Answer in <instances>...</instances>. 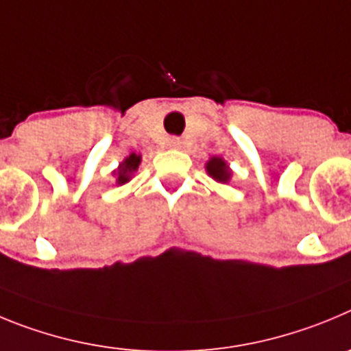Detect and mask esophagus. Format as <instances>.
<instances>
[{"label":"esophagus","mask_w":351,"mask_h":351,"mask_svg":"<svg viewBox=\"0 0 351 351\" xmlns=\"http://www.w3.org/2000/svg\"><path fill=\"white\" fill-rule=\"evenodd\" d=\"M168 143H169V147H173V148H178V147H180V138H176V136L169 138V140H168Z\"/></svg>","instance_id":"obj_1"}]
</instances>
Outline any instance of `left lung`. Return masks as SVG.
Returning a JSON list of instances; mask_svg holds the SVG:
<instances>
[{
    "label": "left lung",
    "mask_w": 351,
    "mask_h": 351,
    "mask_svg": "<svg viewBox=\"0 0 351 351\" xmlns=\"http://www.w3.org/2000/svg\"><path fill=\"white\" fill-rule=\"evenodd\" d=\"M206 169H208V175L211 176L213 180H217V182H229V176H230V171L229 168H227V164L223 162L220 157H213V159H210V162L206 164Z\"/></svg>",
    "instance_id": "left-lung-1"
}]
</instances>
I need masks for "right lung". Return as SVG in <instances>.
<instances>
[{
	"label": "right lung",
	"mask_w": 351,
	"mask_h": 351,
	"mask_svg": "<svg viewBox=\"0 0 351 351\" xmlns=\"http://www.w3.org/2000/svg\"><path fill=\"white\" fill-rule=\"evenodd\" d=\"M141 162V157L136 156V154H131L124 162L121 164V168H119V178H117V183H125L129 182L131 178L132 171H136L138 166Z\"/></svg>",
	"instance_id": "add662e5"
}]
</instances>
